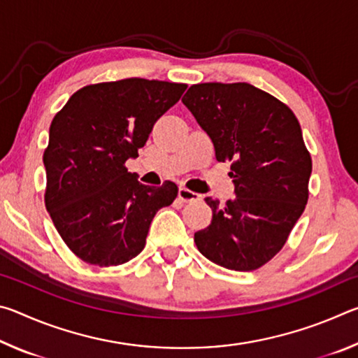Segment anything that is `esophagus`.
I'll return each instance as SVG.
<instances>
[{
  "label": "esophagus",
  "mask_w": 358,
  "mask_h": 358,
  "mask_svg": "<svg viewBox=\"0 0 358 358\" xmlns=\"http://www.w3.org/2000/svg\"><path fill=\"white\" fill-rule=\"evenodd\" d=\"M178 197H180L181 202H199V201H202L201 194L187 189V187H180Z\"/></svg>",
  "instance_id": "34e87169"
}]
</instances>
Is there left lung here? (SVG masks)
<instances>
[{
    "label": "left lung",
    "instance_id": "left-lung-1",
    "mask_svg": "<svg viewBox=\"0 0 358 358\" xmlns=\"http://www.w3.org/2000/svg\"><path fill=\"white\" fill-rule=\"evenodd\" d=\"M183 104L230 162L235 197H207L213 211L207 229L194 234L211 262L251 271L273 259L308 202L313 162L294 112L250 83H199Z\"/></svg>",
    "mask_w": 358,
    "mask_h": 358
}]
</instances>
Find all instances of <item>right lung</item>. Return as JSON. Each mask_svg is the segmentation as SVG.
<instances>
[{
  "label": "right lung",
  "mask_w": 358,
  "mask_h": 358,
  "mask_svg": "<svg viewBox=\"0 0 358 358\" xmlns=\"http://www.w3.org/2000/svg\"><path fill=\"white\" fill-rule=\"evenodd\" d=\"M186 87L137 77L88 85L52 120L44 151L45 208L83 262L113 266L136 257L157 210L177 197L172 181L145 186L124 164L138 156Z\"/></svg>",
  "instance_id": "obj_1"
}]
</instances>
